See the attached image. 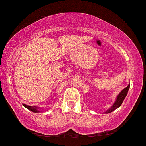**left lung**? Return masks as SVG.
I'll return each instance as SVG.
<instances>
[{
    "instance_id": "left-lung-1",
    "label": "left lung",
    "mask_w": 146,
    "mask_h": 146,
    "mask_svg": "<svg viewBox=\"0 0 146 146\" xmlns=\"http://www.w3.org/2000/svg\"><path fill=\"white\" fill-rule=\"evenodd\" d=\"M130 86V85L129 84L128 86L126 87L125 88H124V89L120 93H119V95L117 96V99H116V101L114 103V104L112 105V107H111L108 110H107L106 112H105L106 114H108V113H110V112H113V111L115 110L116 109H117L118 108H119L121 106L123 101L124 99L125 98L126 95H127V92H128V90H129Z\"/></svg>"
}]
</instances>
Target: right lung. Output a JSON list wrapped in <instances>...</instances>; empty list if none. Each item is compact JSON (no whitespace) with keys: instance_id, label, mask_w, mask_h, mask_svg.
<instances>
[{"instance_id":"right-lung-1","label":"right lung","mask_w":146,"mask_h":146,"mask_svg":"<svg viewBox=\"0 0 146 146\" xmlns=\"http://www.w3.org/2000/svg\"><path fill=\"white\" fill-rule=\"evenodd\" d=\"M23 105L24 107H25L26 108L28 109L29 110L32 111V112H39V108H40L39 107H37V106H27V105H25V104H23Z\"/></svg>"}]
</instances>
